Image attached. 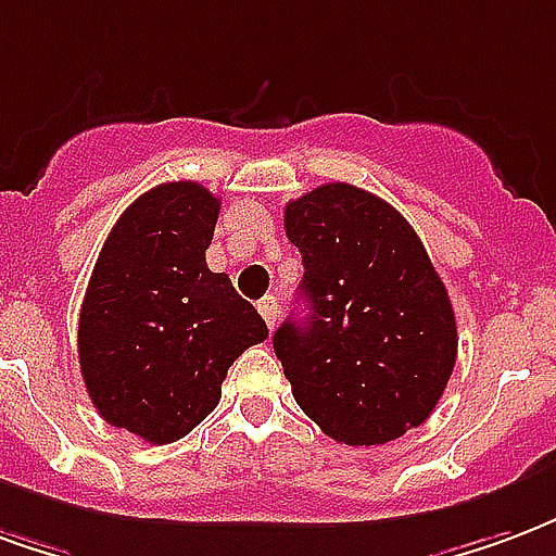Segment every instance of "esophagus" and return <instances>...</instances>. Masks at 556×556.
Wrapping results in <instances>:
<instances>
[{
    "instance_id": "34e87169",
    "label": "esophagus",
    "mask_w": 556,
    "mask_h": 556,
    "mask_svg": "<svg viewBox=\"0 0 556 556\" xmlns=\"http://www.w3.org/2000/svg\"><path fill=\"white\" fill-rule=\"evenodd\" d=\"M258 312H262V318H265V324L274 330V324H277L279 312H277V298L274 294H267V298L258 300Z\"/></svg>"
}]
</instances>
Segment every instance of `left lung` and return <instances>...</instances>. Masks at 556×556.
<instances>
[{
	"instance_id": "1",
	"label": "left lung",
	"mask_w": 556,
	"mask_h": 556,
	"mask_svg": "<svg viewBox=\"0 0 556 556\" xmlns=\"http://www.w3.org/2000/svg\"><path fill=\"white\" fill-rule=\"evenodd\" d=\"M309 315L274 332L300 409L344 445H386L425 425L456 362L445 282L406 217L356 185L286 205Z\"/></svg>"
}]
</instances>
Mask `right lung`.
<instances>
[{"label":"right lung","instance_id":"obj_1","mask_svg":"<svg viewBox=\"0 0 556 556\" xmlns=\"http://www.w3.org/2000/svg\"><path fill=\"white\" fill-rule=\"evenodd\" d=\"M220 200L197 182L141 194L105 238L79 312V365L114 427L167 445L220 401L229 365L267 339L262 315L205 250Z\"/></svg>","mask_w":556,"mask_h":556}]
</instances>
